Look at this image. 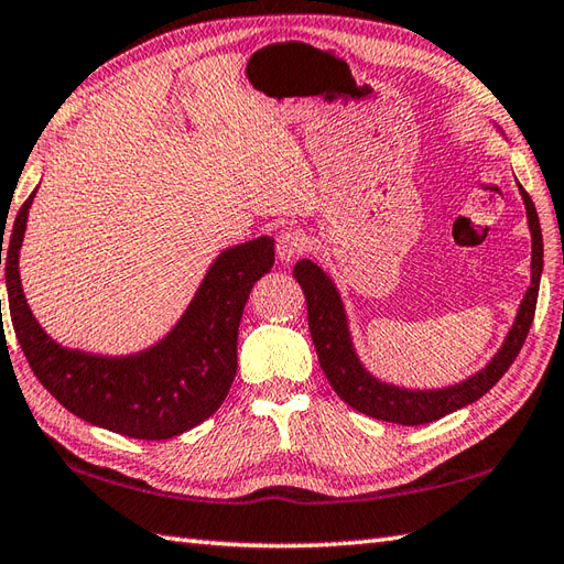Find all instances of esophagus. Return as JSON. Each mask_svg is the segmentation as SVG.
<instances>
[{
    "mask_svg": "<svg viewBox=\"0 0 564 564\" xmlns=\"http://www.w3.org/2000/svg\"><path fill=\"white\" fill-rule=\"evenodd\" d=\"M306 250V236L302 229H284L278 236V256L284 262H292Z\"/></svg>",
    "mask_w": 564,
    "mask_h": 564,
    "instance_id": "obj_1",
    "label": "esophagus"
}]
</instances>
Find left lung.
Here are the masks:
<instances>
[{"instance_id":"left-lung-1","label":"left lung","mask_w":564,"mask_h":564,"mask_svg":"<svg viewBox=\"0 0 564 564\" xmlns=\"http://www.w3.org/2000/svg\"><path fill=\"white\" fill-rule=\"evenodd\" d=\"M521 187V185H519ZM523 205H527L529 227L533 236V260H531V286L527 296H523L521 308L514 328L509 330L507 340L499 349L497 357L487 365L480 373H475L468 381H463L452 388H442V391H405V388H395L381 383L367 373V369L359 365V359L349 340L347 321L343 302L337 296V290L328 280L316 262L299 260L294 265V278L302 284L306 294V308H308V330L314 337L316 355L321 367L328 377L335 393L340 395L347 405L365 412L369 417H377L383 422L395 424H427L440 420L448 412H454L463 405H470L485 395L490 388L505 377L507 369L514 365L519 357L523 340L531 330V323L535 316V302H538V286H541V272H543V234L541 221H538V212L533 207V199L521 187Z\"/></svg>"}]
</instances>
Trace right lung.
I'll use <instances>...</instances> for the list:
<instances>
[{"label":"right lung","mask_w":564,"mask_h":564,"mask_svg":"<svg viewBox=\"0 0 564 564\" xmlns=\"http://www.w3.org/2000/svg\"><path fill=\"white\" fill-rule=\"evenodd\" d=\"M33 195L21 205L7 241V292L11 325L35 379L77 417L132 440H171L215 415L239 367L236 343L248 294L274 265V243L262 236L224 250L185 316L152 349L98 357L50 340L23 296L19 248Z\"/></svg>","instance_id":"1"}]
</instances>
